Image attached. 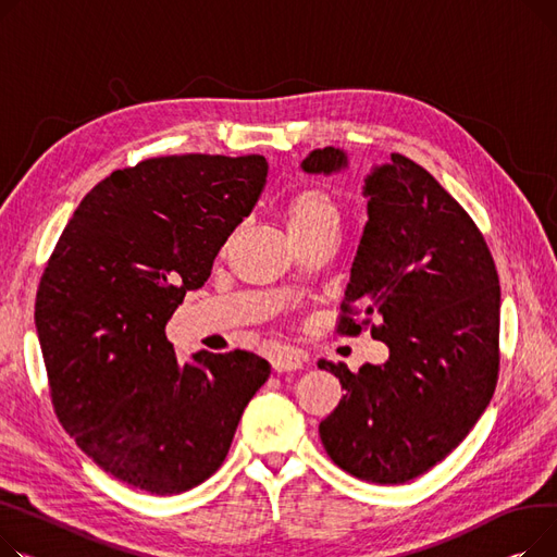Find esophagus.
<instances>
[{
  "mask_svg": "<svg viewBox=\"0 0 557 557\" xmlns=\"http://www.w3.org/2000/svg\"><path fill=\"white\" fill-rule=\"evenodd\" d=\"M304 355L297 350H289V348H281L272 355V369L276 373H289V371H299L304 367Z\"/></svg>",
  "mask_w": 557,
  "mask_h": 557,
  "instance_id": "1",
  "label": "esophagus"
}]
</instances>
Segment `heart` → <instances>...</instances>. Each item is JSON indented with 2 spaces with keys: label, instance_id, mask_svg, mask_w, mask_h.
<instances>
[{
  "label": "heart",
  "instance_id": "b5f03b06",
  "mask_svg": "<svg viewBox=\"0 0 557 557\" xmlns=\"http://www.w3.org/2000/svg\"><path fill=\"white\" fill-rule=\"evenodd\" d=\"M283 218L292 240H304L323 228L339 226V205L323 186H304L283 202Z\"/></svg>",
  "mask_w": 557,
  "mask_h": 557
}]
</instances>
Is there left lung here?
Wrapping results in <instances>:
<instances>
[{"label":"left lung","mask_w":557,"mask_h":557,"mask_svg":"<svg viewBox=\"0 0 557 557\" xmlns=\"http://www.w3.org/2000/svg\"><path fill=\"white\" fill-rule=\"evenodd\" d=\"M346 166L339 148L312 150L301 163L310 175ZM364 195L369 222L337 333L359 335L380 319L371 337L388 346V359L357 373L321 359L346 394L319 436L348 474L396 485L441 463L493 400L502 289L472 218L416 161L391 154L367 175Z\"/></svg>","instance_id":"obj_1"}]
</instances>
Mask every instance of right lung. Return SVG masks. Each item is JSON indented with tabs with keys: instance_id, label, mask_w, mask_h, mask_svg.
<instances>
[{
	"instance_id": "right-lung-1",
	"label": "right lung",
	"mask_w": 557,
	"mask_h": 557,
	"mask_svg": "<svg viewBox=\"0 0 557 557\" xmlns=\"http://www.w3.org/2000/svg\"><path fill=\"white\" fill-rule=\"evenodd\" d=\"M260 154H171L96 184L49 258L36 329L60 424L89 459L150 495H180L226 459L270 377L247 350L180 364L166 323L265 186Z\"/></svg>"
}]
</instances>
